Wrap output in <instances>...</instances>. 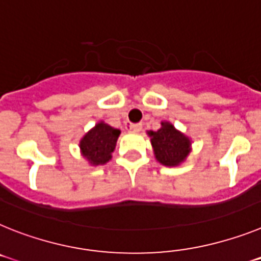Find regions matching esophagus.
<instances>
[{"label":"esophagus","instance_id":"obj_1","mask_svg":"<svg viewBox=\"0 0 261 261\" xmlns=\"http://www.w3.org/2000/svg\"><path fill=\"white\" fill-rule=\"evenodd\" d=\"M129 129L133 130V132H140L142 129V124H130V125H129Z\"/></svg>","mask_w":261,"mask_h":261}]
</instances>
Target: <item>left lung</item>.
<instances>
[{
  "instance_id": "1",
  "label": "left lung",
  "mask_w": 261,
  "mask_h": 261,
  "mask_svg": "<svg viewBox=\"0 0 261 261\" xmlns=\"http://www.w3.org/2000/svg\"><path fill=\"white\" fill-rule=\"evenodd\" d=\"M148 136L150 137L155 160L164 166H179L190 154V137L178 130L171 122L161 121V128L158 130H148Z\"/></svg>"
}]
</instances>
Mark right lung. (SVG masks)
Listing matches in <instances>:
<instances>
[{"instance_id":"add662e5","label":"right lung","mask_w":261,"mask_h":261,"mask_svg":"<svg viewBox=\"0 0 261 261\" xmlns=\"http://www.w3.org/2000/svg\"><path fill=\"white\" fill-rule=\"evenodd\" d=\"M120 133V129L99 121L80 140V154L91 166L106 165L112 158Z\"/></svg>"}]
</instances>
